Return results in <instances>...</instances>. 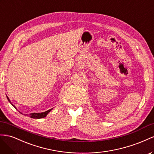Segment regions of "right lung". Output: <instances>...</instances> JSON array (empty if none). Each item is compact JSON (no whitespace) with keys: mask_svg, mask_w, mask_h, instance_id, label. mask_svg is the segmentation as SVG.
Listing matches in <instances>:
<instances>
[{"mask_svg":"<svg viewBox=\"0 0 154 154\" xmlns=\"http://www.w3.org/2000/svg\"><path fill=\"white\" fill-rule=\"evenodd\" d=\"M6 97H7V99H8V101L10 103V104H12L13 106H14L15 109H17L16 107L14 106V105L11 103L10 99L8 98V97L7 95H6ZM52 109H53V108H51V109H48V110H47V111H46V112H42V113H31L30 114H29V116L31 118H33V119H41V118H43V117H45L48 115V113H49V112ZM20 113H22L21 112H20ZM22 114H23V113H22ZM26 116H28L27 114H26Z\"/></svg>","mask_w":154,"mask_h":154,"instance_id":"obj_1","label":"right lung"}]
</instances>
